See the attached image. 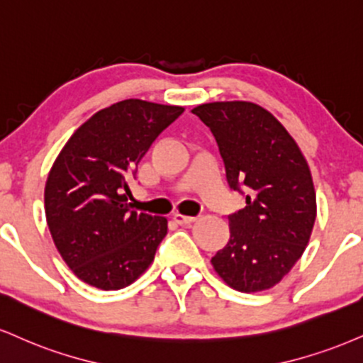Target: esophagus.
<instances>
[{"label": "esophagus", "mask_w": 363, "mask_h": 363, "mask_svg": "<svg viewBox=\"0 0 363 363\" xmlns=\"http://www.w3.org/2000/svg\"><path fill=\"white\" fill-rule=\"evenodd\" d=\"M196 220H198V218L181 215V213H176V215H174V221H176L177 225H193Z\"/></svg>", "instance_id": "esophagus-1"}]
</instances>
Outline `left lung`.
I'll use <instances>...</instances> for the list:
<instances>
[{
	"label": "left lung",
	"mask_w": 363,
	"mask_h": 363,
	"mask_svg": "<svg viewBox=\"0 0 363 363\" xmlns=\"http://www.w3.org/2000/svg\"><path fill=\"white\" fill-rule=\"evenodd\" d=\"M193 113L215 135L231 189L245 208L228 216L230 240L211 259L240 292L282 281L306 248L316 220V193L298 143L272 113L248 101H216Z\"/></svg>",
	"instance_id": "left-lung-1"
}]
</instances>
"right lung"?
<instances>
[{
  "mask_svg": "<svg viewBox=\"0 0 363 363\" xmlns=\"http://www.w3.org/2000/svg\"><path fill=\"white\" fill-rule=\"evenodd\" d=\"M182 111L125 99L94 113L57 155L45 184L47 225L60 257L82 282L121 289L154 260L167 218L133 211L128 181Z\"/></svg>",
  "mask_w": 363,
  "mask_h": 363,
  "instance_id": "right-lung-1",
  "label": "right lung"
}]
</instances>
